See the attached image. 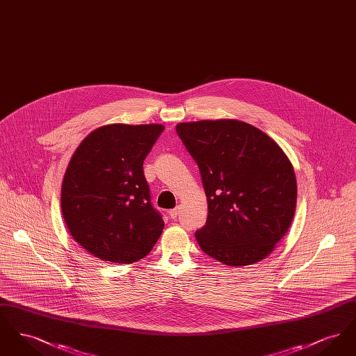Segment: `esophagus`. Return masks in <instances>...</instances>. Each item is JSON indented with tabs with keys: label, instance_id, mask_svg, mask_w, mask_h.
<instances>
[{
	"label": "esophagus",
	"instance_id": "esophagus-1",
	"mask_svg": "<svg viewBox=\"0 0 356 356\" xmlns=\"http://www.w3.org/2000/svg\"><path fill=\"white\" fill-rule=\"evenodd\" d=\"M168 215H170V219H176L177 215H179V207L175 208V209H170V212H168Z\"/></svg>",
	"mask_w": 356,
	"mask_h": 356
}]
</instances>
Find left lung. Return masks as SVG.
I'll return each mask as SVG.
<instances>
[{
  "label": "left lung",
  "mask_w": 356,
  "mask_h": 356,
  "mask_svg": "<svg viewBox=\"0 0 356 356\" xmlns=\"http://www.w3.org/2000/svg\"><path fill=\"white\" fill-rule=\"evenodd\" d=\"M176 132L199 165L207 196V222L195 234L200 248L229 267L266 259L296 209V177L287 154L240 120L180 122Z\"/></svg>",
  "instance_id": "8db88e82"
}]
</instances>
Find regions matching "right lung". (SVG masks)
Instances as JSON below:
<instances>
[{
    "instance_id": "add662e5",
    "label": "right lung",
    "mask_w": 356,
    "mask_h": 356,
    "mask_svg": "<svg viewBox=\"0 0 356 356\" xmlns=\"http://www.w3.org/2000/svg\"><path fill=\"white\" fill-rule=\"evenodd\" d=\"M161 124H109L85 137L61 186L69 234L102 261L131 264L151 252L164 221L151 204L143 163Z\"/></svg>"
}]
</instances>
